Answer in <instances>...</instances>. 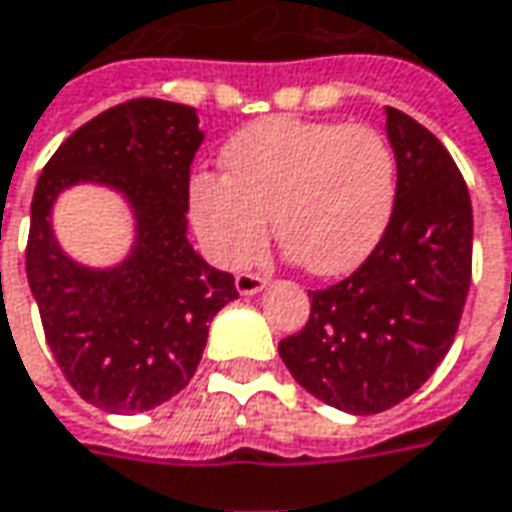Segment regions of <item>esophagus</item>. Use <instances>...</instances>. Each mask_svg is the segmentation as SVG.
Segmentation results:
<instances>
[{"mask_svg":"<svg viewBox=\"0 0 512 512\" xmlns=\"http://www.w3.org/2000/svg\"><path fill=\"white\" fill-rule=\"evenodd\" d=\"M235 288H238V294H243V297H252V294L266 288V277H260L255 271H241L235 277Z\"/></svg>","mask_w":512,"mask_h":512,"instance_id":"esophagus-1","label":"esophagus"}]
</instances>
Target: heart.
<instances>
[{"instance_id":"1","label":"heart","mask_w":512,"mask_h":512,"mask_svg":"<svg viewBox=\"0 0 512 512\" xmlns=\"http://www.w3.org/2000/svg\"><path fill=\"white\" fill-rule=\"evenodd\" d=\"M224 176L201 170L187 210L218 266H246L274 232L311 274L356 269L381 241L395 196L398 159L370 125L269 117L241 128L221 151Z\"/></svg>"}]
</instances>
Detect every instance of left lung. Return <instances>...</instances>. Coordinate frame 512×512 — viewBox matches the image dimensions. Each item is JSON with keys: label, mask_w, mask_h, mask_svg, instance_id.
I'll use <instances>...</instances> for the list:
<instances>
[{"label": "left lung", "mask_w": 512, "mask_h": 512, "mask_svg": "<svg viewBox=\"0 0 512 512\" xmlns=\"http://www.w3.org/2000/svg\"><path fill=\"white\" fill-rule=\"evenodd\" d=\"M384 114L398 159L387 229L350 277L308 291L305 328L280 342L294 381L350 415L384 412L429 381L471 288L474 210L460 168L429 128Z\"/></svg>", "instance_id": "obj_1"}]
</instances>
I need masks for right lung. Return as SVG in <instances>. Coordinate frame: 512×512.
Wrapping results in <instances>:
<instances>
[{
  "mask_svg": "<svg viewBox=\"0 0 512 512\" xmlns=\"http://www.w3.org/2000/svg\"><path fill=\"white\" fill-rule=\"evenodd\" d=\"M201 142L193 106L137 97L69 134L38 176L27 283L61 373L103 412H148L182 392L212 316L238 300L235 277L187 241V184ZM81 181L117 189L135 215V246L111 270L75 264L54 241L51 204Z\"/></svg>",
  "mask_w": 512,
  "mask_h": 512,
  "instance_id": "right-lung-1",
  "label": "right lung"
}]
</instances>
